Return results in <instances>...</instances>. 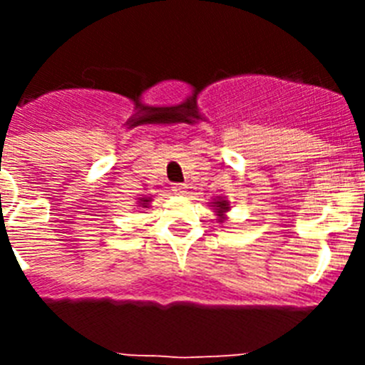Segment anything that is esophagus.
Masks as SVG:
<instances>
[{"instance_id": "1", "label": "esophagus", "mask_w": 365, "mask_h": 365, "mask_svg": "<svg viewBox=\"0 0 365 365\" xmlns=\"http://www.w3.org/2000/svg\"><path fill=\"white\" fill-rule=\"evenodd\" d=\"M173 192H175L177 195H182V197H185V195H188V186H186V185H175V186H173Z\"/></svg>"}]
</instances>
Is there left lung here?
Masks as SVG:
<instances>
[{
	"label": "left lung",
	"instance_id": "left-lung-1",
	"mask_svg": "<svg viewBox=\"0 0 365 365\" xmlns=\"http://www.w3.org/2000/svg\"><path fill=\"white\" fill-rule=\"evenodd\" d=\"M210 206L214 208L215 215H217V222H225L227 221V214L230 212V201H228L227 197H222V195H217V197H214L210 201Z\"/></svg>",
	"mask_w": 365,
	"mask_h": 365
}]
</instances>
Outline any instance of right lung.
<instances>
[{"label":"right lung","instance_id":"right-lung-1","mask_svg":"<svg viewBox=\"0 0 365 365\" xmlns=\"http://www.w3.org/2000/svg\"><path fill=\"white\" fill-rule=\"evenodd\" d=\"M135 205L138 206V208H150L151 205V197H138L137 202Z\"/></svg>","mask_w":365,"mask_h":365}]
</instances>
